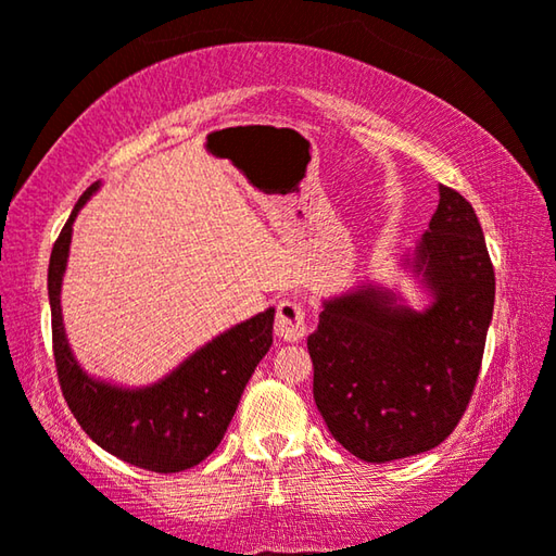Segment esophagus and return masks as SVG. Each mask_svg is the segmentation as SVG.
<instances>
[{
    "instance_id": "1",
    "label": "esophagus",
    "mask_w": 556,
    "mask_h": 556,
    "mask_svg": "<svg viewBox=\"0 0 556 556\" xmlns=\"http://www.w3.org/2000/svg\"><path fill=\"white\" fill-rule=\"evenodd\" d=\"M307 326H305V307L303 303L288 301L278 303V313H276V336L288 340V343H295V340L305 338Z\"/></svg>"
}]
</instances>
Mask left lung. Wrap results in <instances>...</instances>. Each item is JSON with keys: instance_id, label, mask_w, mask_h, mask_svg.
Segmentation results:
<instances>
[{"instance_id": "left-lung-1", "label": "left lung", "mask_w": 556, "mask_h": 556, "mask_svg": "<svg viewBox=\"0 0 556 556\" xmlns=\"http://www.w3.org/2000/svg\"><path fill=\"white\" fill-rule=\"evenodd\" d=\"M407 266L432 303L413 311L380 286L323 303L307 336L313 397L340 445L365 463L420 455L450 438L480 375L494 268L475 208L440 186Z\"/></svg>"}]
</instances>
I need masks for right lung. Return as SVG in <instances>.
I'll return each instance as SVG.
<instances>
[{
	"instance_id": "1",
	"label": "right lung",
	"mask_w": 556,
	"mask_h": 556,
	"mask_svg": "<svg viewBox=\"0 0 556 556\" xmlns=\"http://www.w3.org/2000/svg\"><path fill=\"white\" fill-rule=\"evenodd\" d=\"M97 189L99 181L76 201L49 258L51 343L59 386L76 422L99 447L151 472H181L206 459L224 440L245 382L273 345L276 307L220 332L149 388L129 390L91 378L76 363L66 340L59 295L76 213Z\"/></svg>"
}]
</instances>
